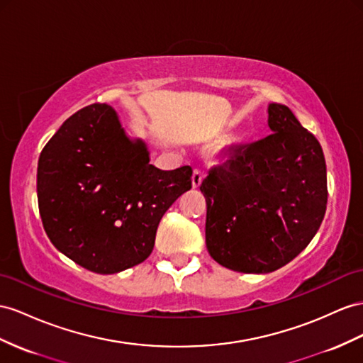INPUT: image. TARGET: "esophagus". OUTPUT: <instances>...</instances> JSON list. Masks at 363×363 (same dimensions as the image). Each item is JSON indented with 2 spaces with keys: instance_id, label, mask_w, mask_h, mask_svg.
<instances>
[{
  "instance_id": "esophagus-1",
  "label": "esophagus",
  "mask_w": 363,
  "mask_h": 363,
  "mask_svg": "<svg viewBox=\"0 0 363 363\" xmlns=\"http://www.w3.org/2000/svg\"><path fill=\"white\" fill-rule=\"evenodd\" d=\"M203 179V173L199 169H194L193 170V176H191V184H193V189H198L201 182Z\"/></svg>"
}]
</instances>
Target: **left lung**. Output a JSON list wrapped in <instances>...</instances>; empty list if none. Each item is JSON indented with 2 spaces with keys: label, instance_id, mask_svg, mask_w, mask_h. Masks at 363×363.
Wrapping results in <instances>:
<instances>
[{
  "label": "left lung",
  "instance_id": "left-lung-1",
  "mask_svg": "<svg viewBox=\"0 0 363 363\" xmlns=\"http://www.w3.org/2000/svg\"><path fill=\"white\" fill-rule=\"evenodd\" d=\"M272 135L239 145L201 184L206 244L222 267L272 273L311 242L327 210L322 147L286 106H268Z\"/></svg>",
  "mask_w": 363,
  "mask_h": 363
}]
</instances>
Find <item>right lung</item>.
<instances>
[{
  "instance_id": "add662e5",
  "label": "right lung",
  "mask_w": 363,
  "mask_h": 363,
  "mask_svg": "<svg viewBox=\"0 0 363 363\" xmlns=\"http://www.w3.org/2000/svg\"><path fill=\"white\" fill-rule=\"evenodd\" d=\"M116 111L91 104L64 121L40 155L38 207L50 242L73 262L113 274L153 252L164 213L191 189L190 165L160 170Z\"/></svg>"
}]
</instances>
